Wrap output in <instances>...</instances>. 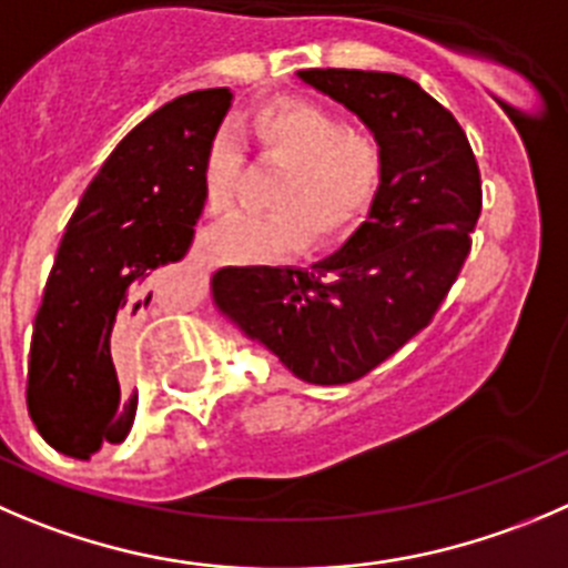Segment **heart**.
I'll use <instances>...</instances> for the list:
<instances>
[{
	"instance_id": "1",
	"label": "heart",
	"mask_w": 568,
	"mask_h": 568,
	"mask_svg": "<svg viewBox=\"0 0 568 568\" xmlns=\"http://www.w3.org/2000/svg\"><path fill=\"white\" fill-rule=\"evenodd\" d=\"M258 159L284 164L270 192V212H240L212 231L209 245L225 262H270L310 242L354 229L385 183L387 150L374 131L345 125L312 100H273L242 125ZM245 148L231 125L212 136L203 159V197L212 214L234 206Z\"/></svg>"
}]
</instances>
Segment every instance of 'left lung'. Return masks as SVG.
<instances>
[{"instance_id":"8db88e82","label":"left lung","mask_w":568,"mask_h":568,"mask_svg":"<svg viewBox=\"0 0 568 568\" xmlns=\"http://www.w3.org/2000/svg\"><path fill=\"white\" fill-rule=\"evenodd\" d=\"M298 78L382 139L387 172L368 220L312 267H223L217 310L312 385H348L426 328L471 251L483 181L460 122L415 80L362 69Z\"/></svg>"}]
</instances>
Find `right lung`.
Instances as JSON below:
<instances>
[{"instance_id":"1","label":"right lung","mask_w":568,"mask_h":568,"mask_svg":"<svg viewBox=\"0 0 568 568\" xmlns=\"http://www.w3.org/2000/svg\"><path fill=\"white\" fill-rule=\"evenodd\" d=\"M229 89L189 91L139 122L80 197L38 306L27 409L61 455L122 443L139 393L119 362L133 323L159 304L155 273L186 256L206 197L203 159Z\"/></svg>"}]
</instances>
